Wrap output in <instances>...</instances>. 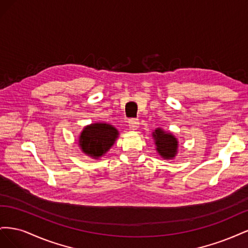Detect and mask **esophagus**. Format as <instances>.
Listing matches in <instances>:
<instances>
[{"mask_svg": "<svg viewBox=\"0 0 248 248\" xmlns=\"http://www.w3.org/2000/svg\"><path fill=\"white\" fill-rule=\"evenodd\" d=\"M128 123H129V128L131 129V130H137L138 128H139V121L137 119H130L129 121H128Z\"/></svg>", "mask_w": 248, "mask_h": 248, "instance_id": "esophagus-1", "label": "esophagus"}]
</instances>
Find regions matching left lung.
Listing matches in <instances>:
<instances>
[{
	"mask_svg": "<svg viewBox=\"0 0 248 248\" xmlns=\"http://www.w3.org/2000/svg\"><path fill=\"white\" fill-rule=\"evenodd\" d=\"M156 151L163 159L175 158L178 153L179 141L178 139L171 132L163 130L160 127L152 132Z\"/></svg>",
	"mask_w": 248,
	"mask_h": 248,
	"instance_id": "1",
	"label": "left lung"
}]
</instances>
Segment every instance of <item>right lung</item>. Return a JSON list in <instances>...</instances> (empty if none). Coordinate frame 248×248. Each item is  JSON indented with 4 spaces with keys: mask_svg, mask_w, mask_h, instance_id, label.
Returning a JSON list of instances; mask_svg holds the SVG:
<instances>
[{
    "mask_svg": "<svg viewBox=\"0 0 248 248\" xmlns=\"http://www.w3.org/2000/svg\"><path fill=\"white\" fill-rule=\"evenodd\" d=\"M119 131L106 122H97L84 127L78 136V147L81 152L91 158L99 159L114 146Z\"/></svg>",
    "mask_w": 248,
    "mask_h": 248,
    "instance_id": "1",
    "label": "right lung"
}]
</instances>
